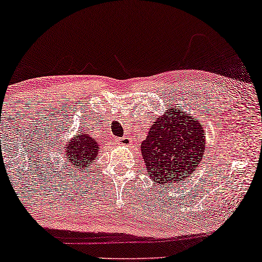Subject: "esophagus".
<instances>
[{
	"label": "esophagus",
	"instance_id": "esophagus-1",
	"mask_svg": "<svg viewBox=\"0 0 262 262\" xmlns=\"http://www.w3.org/2000/svg\"><path fill=\"white\" fill-rule=\"evenodd\" d=\"M115 141H117V143H119V144H124V145L131 144V138L128 137V136H124V137H118V138H115Z\"/></svg>",
	"mask_w": 262,
	"mask_h": 262
}]
</instances>
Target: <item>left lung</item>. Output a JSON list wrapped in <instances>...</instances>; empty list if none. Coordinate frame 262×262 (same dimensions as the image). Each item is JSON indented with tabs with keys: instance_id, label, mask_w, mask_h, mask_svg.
<instances>
[{
	"instance_id": "8db88e82",
	"label": "left lung",
	"mask_w": 262,
	"mask_h": 262,
	"mask_svg": "<svg viewBox=\"0 0 262 262\" xmlns=\"http://www.w3.org/2000/svg\"><path fill=\"white\" fill-rule=\"evenodd\" d=\"M202 123L182 108L166 112L149 128L141 150L148 174L159 185L183 183L198 168L205 152Z\"/></svg>"
}]
</instances>
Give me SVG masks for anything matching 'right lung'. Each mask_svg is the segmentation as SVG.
<instances>
[{"mask_svg":"<svg viewBox=\"0 0 262 262\" xmlns=\"http://www.w3.org/2000/svg\"><path fill=\"white\" fill-rule=\"evenodd\" d=\"M100 149L98 142L94 141L89 136V132H81L76 135L66 149L67 161H71L77 169H83L81 173L89 171V167Z\"/></svg>","mask_w":262,"mask_h":262,"instance_id":"add662e5","label":"right lung"}]
</instances>
